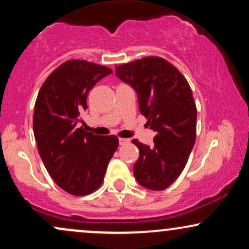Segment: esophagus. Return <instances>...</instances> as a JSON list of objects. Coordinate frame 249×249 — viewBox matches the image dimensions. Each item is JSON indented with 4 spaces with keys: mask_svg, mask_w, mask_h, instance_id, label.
<instances>
[{
    "mask_svg": "<svg viewBox=\"0 0 249 249\" xmlns=\"http://www.w3.org/2000/svg\"><path fill=\"white\" fill-rule=\"evenodd\" d=\"M127 142H130V141H128V139L119 138V144H121V145H125V144H127Z\"/></svg>",
    "mask_w": 249,
    "mask_h": 249,
    "instance_id": "esophagus-1",
    "label": "esophagus"
}]
</instances>
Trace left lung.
<instances>
[{
    "mask_svg": "<svg viewBox=\"0 0 249 249\" xmlns=\"http://www.w3.org/2000/svg\"><path fill=\"white\" fill-rule=\"evenodd\" d=\"M116 76L137 92L139 111L156 132L152 147L137 139L133 174L142 187L162 191L184 170L196 142V107L185 77L160 57H145L117 67Z\"/></svg>",
    "mask_w": 249,
    "mask_h": 249,
    "instance_id": "left-lung-1",
    "label": "left lung"
}]
</instances>
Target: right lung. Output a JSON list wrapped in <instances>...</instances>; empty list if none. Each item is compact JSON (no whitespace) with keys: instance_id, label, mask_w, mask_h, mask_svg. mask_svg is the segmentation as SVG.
Wrapping results in <instances>:
<instances>
[{"instance_id":"add662e5","label":"right lung","mask_w":249,"mask_h":249,"mask_svg":"<svg viewBox=\"0 0 249 249\" xmlns=\"http://www.w3.org/2000/svg\"><path fill=\"white\" fill-rule=\"evenodd\" d=\"M112 73L87 61L63 63L43 83L34 110V134L43 164L62 190L87 196L102 185L118 147L116 136H98L78 127L89 91Z\"/></svg>"}]
</instances>
